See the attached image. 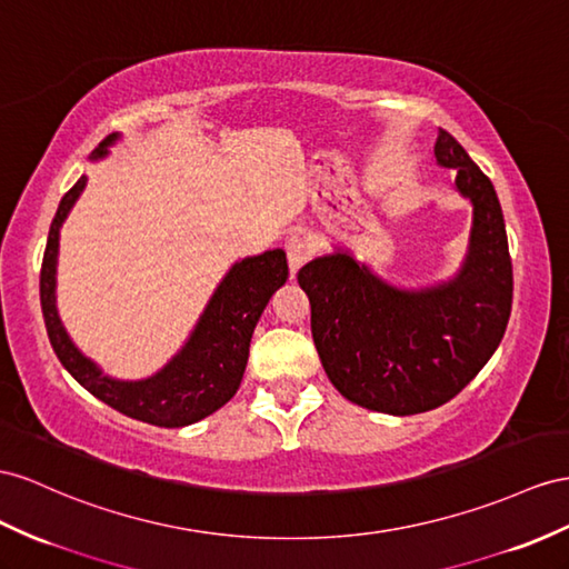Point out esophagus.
Returning a JSON list of instances; mask_svg holds the SVG:
<instances>
[{"mask_svg":"<svg viewBox=\"0 0 569 569\" xmlns=\"http://www.w3.org/2000/svg\"><path fill=\"white\" fill-rule=\"evenodd\" d=\"M286 257H288L290 273H296L302 264H308V261L312 259V247L305 238L290 236V238H286Z\"/></svg>","mask_w":569,"mask_h":569,"instance_id":"esophagus-1","label":"esophagus"}]
</instances>
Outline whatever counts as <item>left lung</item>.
I'll use <instances>...</instances> for the list:
<instances>
[{"label": "left lung", "instance_id": "left-lung-1", "mask_svg": "<svg viewBox=\"0 0 569 569\" xmlns=\"http://www.w3.org/2000/svg\"><path fill=\"white\" fill-rule=\"evenodd\" d=\"M435 158L457 170L459 192L473 203L469 257L455 281L406 293L346 252L298 271L327 377L370 411L413 416L455 399L500 346L512 310V259L492 182L445 129Z\"/></svg>", "mask_w": 569, "mask_h": 569}]
</instances>
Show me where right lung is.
Here are the masks:
<instances>
[{
    "mask_svg": "<svg viewBox=\"0 0 569 569\" xmlns=\"http://www.w3.org/2000/svg\"><path fill=\"white\" fill-rule=\"evenodd\" d=\"M112 139L114 137L100 143L91 158L98 160L106 156ZM83 187L86 178L71 187L57 207L40 267V305L54 353L83 389H89L114 411L158 428L192 426L221 409L238 391L247 356H250L252 331L271 296L288 279L286 252L271 250L242 259L232 267L213 293L209 308L203 310L187 346L158 375L143 382L110 380L69 341L54 308L60 228Z\"/></svg>",
    "mask_w": 569,
    "mask_h": 569,
    "instance_id": "right-lung-1",
    "label": "right lung"
}]
</instances>
